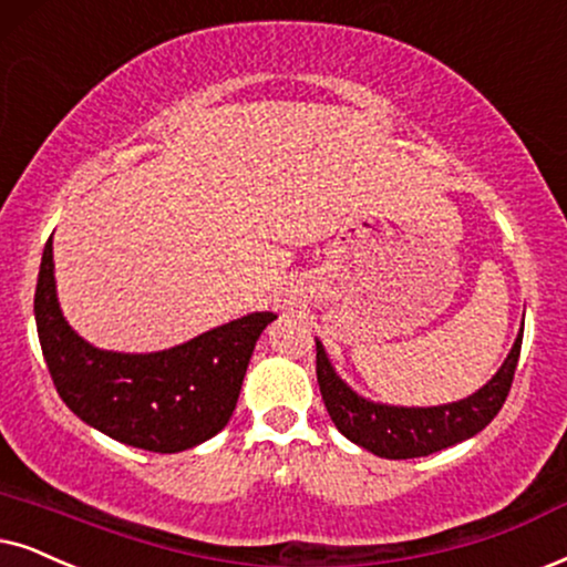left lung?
<instances>
[{
    "label": "left lung",
    "mask_w": 567,
    "mask_h": 567,
    "mask_svg": "<svg viewBox=\"0 0 567 567\" xmlns=\"http://www.w3.org/2000/svg\"><path fill=\"white\" fill-rule=\"evenodd\" d=\"M520 342L523 334L515 337V346L507 353L497 374L474 395L447 405L403 408L371 403V400L355 395L334 374L332 363H329L324 353V346L317 340V379L321 400H324L327 413L334 421V426L350 442L369 450V453L390 457V461H408V457L440 453L444 447L471 440L499 413L507 392H511L515 367H518Z\"/></svg>",
    "instance_id": "left-lung-1"
}]
</instances>
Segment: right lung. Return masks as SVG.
<instances>
[{
	"label": "right lung",
	"mask_w": 567,
	"mask_h": 567,
	"mask_svg": "<svg viewBox=\"0 0 567 567\" xmlns=\"http://www.w3.org/2000/svg\"><path fill=\"white\" fill-rule=\"evenodd\" d=\"M33 313L64 405L102 434L148 453H181L227 426L256 340L277 319L271 311L248 313L159 353L99 350L62 317L52 238L41 256Z\"/></svg>",
	"instance_id": "add662e5"
}]
</instances>
